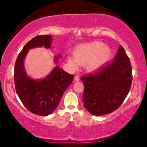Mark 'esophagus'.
Returning a JSON list of instances; mask_svg holds the SVG:
<instances>
[{
	"label": "esophagus",
	"instance_id": "1",
	"mask_svg": "<svg viewBox=\"0 0 147 147\" xmlns=\"http://www.w3.org/2000/svg\"><path fill=\"white\" fill-rule=\"evenodd\" d=\"M74 80H75V81H79L80 80L79 76H77V75H76L75 76H74Z\"/></svg>",
	"mask_w": 147,
	"mask_h": 147
}]
</instances>
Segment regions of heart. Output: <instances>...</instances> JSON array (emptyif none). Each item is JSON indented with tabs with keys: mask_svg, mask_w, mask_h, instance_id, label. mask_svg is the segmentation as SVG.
Listing matches in <instances>:
<instances>
[{
	"mask_svg": "<svg viewBox=\"0 0 147 147\" xmlns=\"http://www.w3.org/2000/svg\"><path fill=\"white\" fill-rule=\"evenodd\" d=\"M73 56H68L67 61L74 68L86 63L87 71L91 73L100 71L108 63L111 56V51L102 42L94 41L76 47Z\"/></svg>",
	"mask_w": 147,
	"mask_h": 147,
	"instance_id": "b5f03b06",
	"label": "heart"
}]
</instances>
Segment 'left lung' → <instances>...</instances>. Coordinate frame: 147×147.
Listing matches in <instances>:
<instances>
[{"label": "left lung", "instance_id": "obj_1", "mask_svg": "<svg viewBox=\"0 0 147 147\" xmlns=\"http://www.w3.org/2000/svg\"><path fill=\"white\" fill-rule=\"evenodd\" d=\"M85 108L94 115L115 111L127 96L132 82L130 58L121 45L114 60L100 71L81 77Z\"/></svg>", "mask_w": 147, "mask_h": 147}]
</instances>
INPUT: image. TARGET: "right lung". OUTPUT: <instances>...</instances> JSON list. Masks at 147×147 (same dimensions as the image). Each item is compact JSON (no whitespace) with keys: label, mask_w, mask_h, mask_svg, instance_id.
<instances>
[{"label":"right lung","mask_w":147,"mask_h":147,"mask_svg":"<svg viewBox=\"0 0 147 147\" xmlns=\"http://www.w3.org/2000/svg\"><path fill=\"white\" fill-rule=\"evenodd\" d=\"M51 41V36L48 35L35 37L24 45L15 63L14 82L17 95L28 110L41 116L49 115L55 110L74 76L59 67L41 80H34L26 75L24 59L28 50L43 46L50 48ZM58 59L56 57L55 61Z\"/></svg>","instance_id":"obj_1"}]
</instances>
